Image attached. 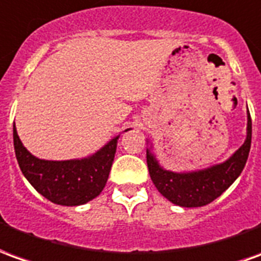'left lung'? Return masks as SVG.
<instances>
[{
	"label": "left lung",
	"instance_id": "left-lung-1",
	"mask_svg": "<svg viewBox=\"0 0 261 261\" xmlns=\"http://www.w3.org/2000/svg\"><path fill=\"white\" fill-rule=\"evenodd\" d=\"M146 149V160L149 174L159 193L170 202L182 208H197L210 204L221 197L245 169L252 145V119L247 112L246 139L233 154L222 163L191 171H171L159 163L153 153V145L149 139Z\"/></svg>",
	"mask_w": 261,
	"mask_h": 261
}]
</instances>
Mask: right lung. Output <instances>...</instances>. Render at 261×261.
Wrapping results in <instances>:
<instances>
[{"label": "right lung", "instance_id": "add662e5", "mask_svg": "<svg viewBox=\"0 0 261 261\" xmlns=\"http://www.w3.org/2000/svg\"><path fill=\"white\" fill-rule=\"evenodd\" d=\"M119 136H114L87 157L45 160L33 156L23 146L14 123V147L22 174L40 195L64 206L87 204L101 194L108 181Z\"/></svg>", "mask_w": 261, "mask_h": 261}]
</instances>
